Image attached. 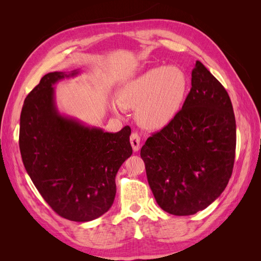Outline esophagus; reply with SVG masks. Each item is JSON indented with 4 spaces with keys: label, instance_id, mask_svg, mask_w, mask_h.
<instances>
[{
    "label": "esophagus",
    "instance_id": "1",
    "mask_svg": "<svg viewBox=\"0 0 261 261\" xmlns=\"http://www.w3.org/2000/svg\"><path fill=\"white\" fill-rule=\"evenodd\" d=\"M130 145L134 151H138L140 148V137L137 133H133L130 135Z\"/></svg>",
    "mask_w": 261,
    "mask_h": 261
}]
</instances>
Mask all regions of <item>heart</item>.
<instances>
[{"label":"heart","mask_w":261,"mask_h":261,"mask_svg":"<svg viewBox=\"0 0 261 261\" xmlns=\"http://www.w3.org/2000/svg\"><path fill=\"white\" fill-rule=\"evenodd\" d=\"M188 76L183 68L156 67L126 83L117 94L124 109H137L136 118L146 129L158 130L175 120L187 98Z\"/></svg>","instance_id":"1"}]
</instances>
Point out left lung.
<instances>
[{
  "label": "left lung",
  "mask_w": 261,
  "mask_h": 261,
  "mask_svg": "<svg viewBox=\"0 0 261 261\" xmlns=\"http://www.w3.org/2000/svg\"><path fill=\"white\" fill-rule=\"evenodd\" d=\"M235 147L231 99L217 78L196 61L181 111L140 150L156 203L174 216L206 209L230 180Z\"/></svg>",
  "instance_id": "left-lung-1"
}]
</instances>
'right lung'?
<instances>
[{
  "mask_svg": "<svg viewBox=\"0 0 261 261\" xmlns=\"http://www.w3.org/2000/svg\"><path fill=\"white\" fill-rule=\"evenodd\" d=\"M78 73H49L30 91L21 109L19 149L49 206L67 220L87 222L111 208L116 173L133 149L129 126L108 133L59 112L53 85Z\"/></svg>",
  "mask_w": 261,
  "mask_h": 261,
  "instance_id": "add662e5",
  "label": "right lung"
}]
</instances>
